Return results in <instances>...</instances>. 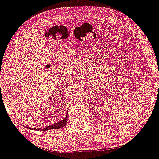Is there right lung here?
<instances>
[{
    "mask_svg": "<svg viewBox=\"0 0 159 159\" xmlns=\"http://www.w3.org/2000/svg\"><path fill=\"white\" fill-rule=\"evenodd\" d=\"M67 120H68V114H66V116L64 120H62L59 121L58 122H57V123L55 124H52L51 125H50V126H48L45 128L43 129H37V128H31V127H25L26 128L29 129H32V130H37V131H47V130H50V129H59V128H62L64 127L66 125L67 123ZM25 127V126H24Z\"/></svg>",
    "mask_w": 159,
    "mask_h": 159,
    "instance_id": "add662e5",
    "label": "right lung"
}]
</instances>
